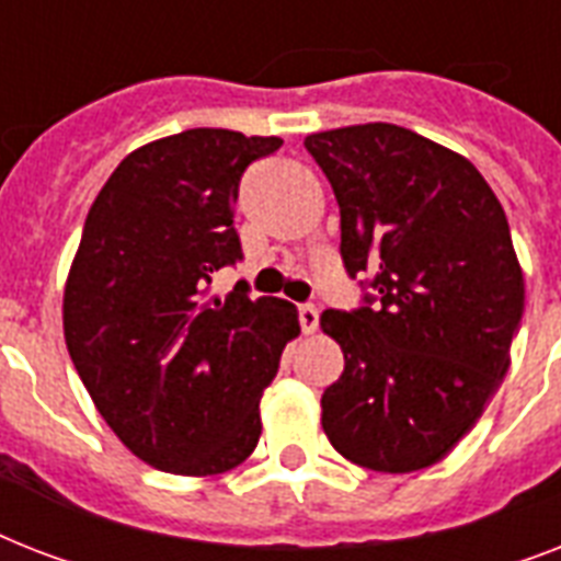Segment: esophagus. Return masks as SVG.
Segmentation results:
<instances>
[{
    "label": "esophagus",
    "instance_id": "34e87169",
    "mask_svg": "<svg viewBox=\"0 0 561 561\" xmlns=\"http://www.w3.org/2000/svg\"><path fill=\"white\" fill-rule=\"evenodd\" d=\"M299 325H302V332L314 334L317 325H320V314H317L314 306H299Z\"/></svg>",
    "mask_w": 561,
    "mask_h": 561
}]
</instances>
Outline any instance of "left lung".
<instances>
[{"mask_svg":"<svg viewBox=\"0 0 561 561\" xmlns=\"http://www.w3.org/2000/svg\"><path fill=\"white\" fill-rule=\"evenodd\" d=\"M341 206L355 311H323L343 375L323 392L334 451L364 469L434 466L469 434L510 367L524 276L495 192L466 157L369 122L306 136Z\"/></svg>","mask_w":561,"mask_h":561,"instance_id":"1","label":"left lung"}]
</instances>
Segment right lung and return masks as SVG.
Segmentation results:
<instances>
[{
    "label": "right lung",
    "instance_id": "add662e5",
    "mask_svg": "<svg viewBox=\"0 0 561 561\" xmlns=\"http://www.w3.org/2000/svg\"><path fill=\"white\" fill-rule=\"evenodd\" d=\"M279 136L194 127L136 148L92 203L64 290L66 350L113 434L153 469H236L259 401L299 334L297 308L247 285L209 297L241 259L232 206Z\"/></svg>",
    "mask_w": 561,
    "mask_h": 561
}]
</instances>
